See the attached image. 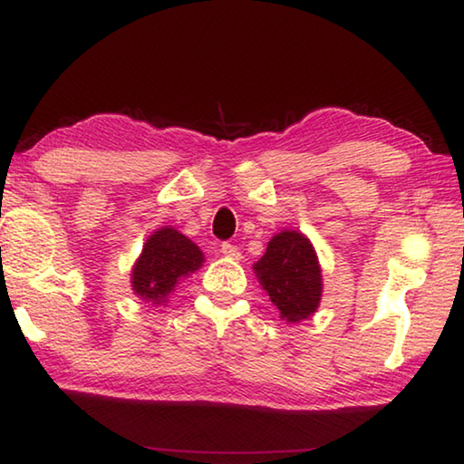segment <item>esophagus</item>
Masks as SVG:
<instances>
[{
  "label": "esophagus",
  "instance_id": "1",
  "mask_svg": "<svg viewBox=\"0 0 464 464\" xmlns=\"http://www.w3.org/2000/svg\"><path fill=\"white\" fill-rule=\"evenodd\" d=\"M221 254L227 256V257H231V260H241V251L237 249V246H233V243H223Z\"/></svg>",
  "mask_w": 464,
  "mask_h": 464
}]
</instances>
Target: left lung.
<instances>
[{"mask_svg": "<svg viewBox=\"0 0 464 464\" xmlns=\"http://www.w3.org/2000/svg\"><path fill=\"white\" fill-rule=\"evenodd\" d=\"M256 276L280 317L288 324L309 319L317 311L324 285L317 254L298 231H282L268 241L266 254L254 264Z\"/></svg>", "mask_w": 464, "mask_h": 464, "instance_id": "1", "label": "left lung"}]
</instances>
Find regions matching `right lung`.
<instances>
[{
  "label": "right lung",
  "instance_id": "add662e5",
  "mask_svg": "<svg viewBox=\"0 0 464 464\" xmlns=\"http://www.w3.org/2000/svg\"><path fill=\"white\" fill-rule=\"evenodd\" d=\"M202 262L204 256L196 243L174 227H163L145 241L137 264L132 266V290L147 303H166L179 278L198 270Z\"/></svg>",
  "mask_w": 464,
  "mask_h": 464
}]
</instances>
